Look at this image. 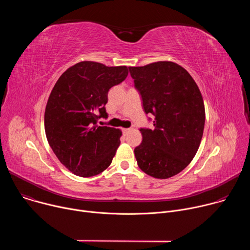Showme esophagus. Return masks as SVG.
<instances>
[{
    "instance_id": "34e87169",
    "label": "esophagus",
    "mask_w": 250,
    "mask_h": 250,
    "mask_svg": "<svg viewBox=\"0 0 250 250\" xmlns=\"http://www.w3.org/2000/svg\"><path fill=\"white\" fill-rule=\"evenodd\" d=\"M129 130H130V128H123V132H124V134H126Z\"/></svg>"
}]
</instances>
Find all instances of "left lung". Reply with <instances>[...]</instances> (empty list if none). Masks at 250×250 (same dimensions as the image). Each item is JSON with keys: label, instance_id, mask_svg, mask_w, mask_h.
<instances>
[{"label": "left lung", "instance_id": "left-lung-1", "mask_svg": "<svg viewBox=\"0 0 250 250\" xmlns=\"http://www.w3.org/2000/svg\"><path fill=\"white\" fill-rule=\"evenodd\" d=\"M153 129L140 128L142 142L134 148L138 167L157 179L184 170L196 155L204 132L205 104L188 71L172 61L128 67Z\"/></svg>", "mask_w": 250, "mask_h": 250}]
</instances>
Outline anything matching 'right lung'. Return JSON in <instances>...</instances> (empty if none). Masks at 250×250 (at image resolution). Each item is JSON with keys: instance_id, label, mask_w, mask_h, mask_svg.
<instances>
[{"instance_id": "right-lung-1", "label": "right lung", "mask_w": 250, "mask_h": 250, "mask_svg": "<svg viewBox=\"0 0 250 250\" xmlns=\"http://www.w3.org/2000/svg\"><path fill=\"white\" fill-rule=\"evenodd\" d=\"M127 74L126 66L81 61L55 83L46 104L44 129L54 154L73 174L92 177L111 165L122 130L97 122L108 117L104 105L109 90Z\"/></svg>"}]
</instances>
